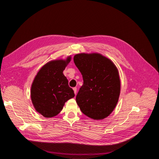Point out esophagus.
Segmentation results:
<instances>
[{"instance_id":"obj_1","label":"esophagus","mask_w":159,"mask_h":159,"mask_svg":"<svg viewBox=\"0 0 159 159\" xmlns=\"http://www.w3.org/2000/svg\"><path fill=\"white\" fill-rule=\"evenodd\" d=\"M73 89H74V93H75V95H76V94H77V88H73Z\"/></svg>"}]
</instances>
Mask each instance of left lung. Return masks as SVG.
<instances>
[{
    "mask_svg": "<svg viewBox=\"0 0 159 159\" xmlns=\"http://www.w3.org/2000/svg\"><path fill=\"white\" fill-rule=\"evenodd\" d=\"M74 61L84 80L75 98L81 112L94 120L106 118L116 107L121 91L117 67L98 53L76 54Z\"/></svg>",
    "mask_w": 159,
    "mask_h": 159,
    "instance_id": "8db88e82",
    "label": "left lung"
}]
</instances>
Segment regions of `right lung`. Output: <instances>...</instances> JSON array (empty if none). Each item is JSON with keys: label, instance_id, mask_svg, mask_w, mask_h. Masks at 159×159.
I'll return each instance as SVG.
<instances>
[{"label": "right lung", "instance_id": "1", "mask_svg": "<svg viewBox=\"0 0 159 159\" xmlns=\"http://www.w3.org/2000/svg\"><path fill=\"white\" fill-rule=\"evenodd\" d=\"M70 61L71 56L66 60L50 61L42 67L34 79L31 100L36 111L44 117H53L60 113L67 101L75 96L63 74Z\"/></svg>", "mask_w": 159, "mask_h": 159}]
</instances>
